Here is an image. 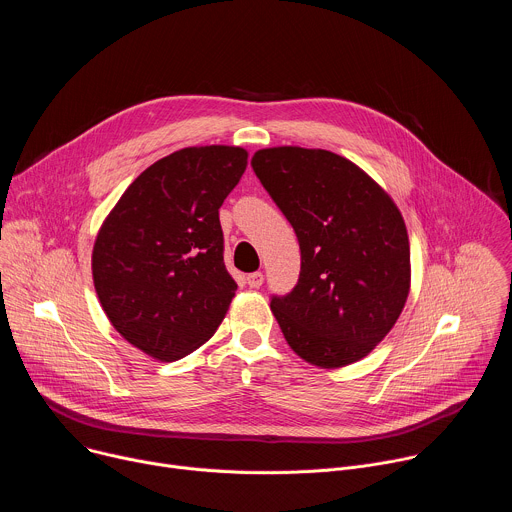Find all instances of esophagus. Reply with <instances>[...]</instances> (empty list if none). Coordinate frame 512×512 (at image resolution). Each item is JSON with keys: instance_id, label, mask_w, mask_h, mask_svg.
<instances>
[{"instance_id": "34e87169", "label": "esophagus", "mask_w": 512, "mask_h": 512, "mask_svg": "<svg viewBox=\"0 0 512 512\" xmlns=\"http://www.w3.org/2000/svg\"><path fill=\"white\" fill-rule=\"evenodd\" d=\"M263 283V273L261 271H253L247 275V285L249 287H259Z\"/></svg>"}]
</instances>
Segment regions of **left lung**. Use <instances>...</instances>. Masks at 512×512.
<instances>
[{"instance_id": "obj_1", "label": "left lung", "mask_w": 512, "mask_h": 512, "mask_svg": "<svg viewBox=\"0 0 512 512\" xmlns=\"http://www.w3.org/2000/svg\"><path fill=\"white\" fill-rule=\"evenodd\" d=\"M251 166L302 251L296 287L271 296L287 344L324 369L367 356L409 294L401 212L358 166L326 150H259Z\"/></svg>"}]
</instances>
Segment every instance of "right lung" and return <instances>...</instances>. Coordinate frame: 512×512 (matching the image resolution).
Wrapping results in <instances>:
<instances>
[{
  "label": "right lung",
  "instance_id": "obj_1",
  "mask_svg": "<svg viewBox=\"0 0 512 512\" xmlns=\"http://www.w3.org/2000/svg\"><path fill=\"white\" fill-rule=\"evenodd\" d=\"M247 152L204 145L141 172L103 223L93 279L115 330L158 360H178L221 326L237 291L225 265L218 208Z\"/></svg>",
  "mask_w": 512,
  "mask_h": 512
}]
</instances>
